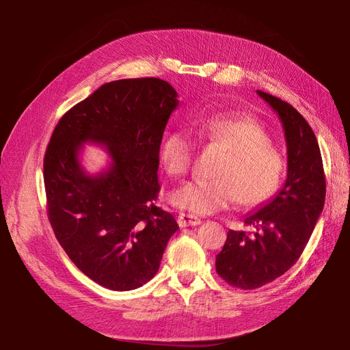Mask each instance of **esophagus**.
Segmentation results:
<instances>
[{
	"label": "esophagus",
	"mask_w": 350,
	"mask_h": 350,
	"mask_svg": "<svg viewBox=\"0 0 350 350\" xmlns=\"http://www.w3.org/2000/svg\"><path fill=\"white\" fill-rule=\"evenodd\" d=\"M177 222H179L180 227H192V226H198L202 224V219L197 218L196 215H189V213H179L177 217Z\"/></svg>",
	"instance_id": "34e87169"
}]
</instances>
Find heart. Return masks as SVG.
I'll return each instance as SVG.
<instances>
[{
  "label": "heart",
  "instance_id": "obj_1",
  "mask_svg": "<svg viewBox=\"0 0 350 350\" xmlns=\"http://www.w3.org/2000/svg\"><path fill=\"white\" fill-rule=\"evenodd\" d=\"M198 138L207 146L226 152L207 180H194L176 189L171 200L180 209L196 215H211L232 206L266 203L281 187L286 159L272 146L271 135L248 116L218 114L196 123ZM196 143L187 131L168 132L162 139L159 156L171 176L183 177L191 170Z\"/></svg>",
  "mask_w": 350,
  "mask_h": 350
}]
</instances>
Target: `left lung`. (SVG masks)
I'll return each instance as SVG.
<instances>
[{"instance_id":"obj_1","label":"left lung","mask_w":350,"mask_h":350,"mask_svg":"<svg viewBox=\"0 0 350 350\" xmlns=\"http://www.w3.org/2000/svg\"><path fill=\"white\" fill-rule=\"evenodd\" d=\"M278 114L287 144L284 187L258 211L245 217L254 233L228 230L217 256V272L230 286L258 288L287 272L307 247L325 204L326 183L313 129L290 103L257 92Z\"/></svg>"}]
</instances>
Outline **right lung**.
<instances>
[{
	"label": "right lung",
	"instance_id": "right-lung-1",
	"mask_svg": "<svg viewBox=\"0 0 350 350\" xmlns=\"http://www.w3.org/2000/svg\"><path fill=\"white\" fill-rule=\"evenodd\" d=\"M177 105L163 79L111 81L52 132L43 159L51 227L78 269L107 288L124 292L150 281L179 228L154 204L161 141ZM85 142L105 146L113 159L99 175L80 165Z\"/></svg>",
	"mask_w": 350,
	"mask_h": 350
}]
</instances>
